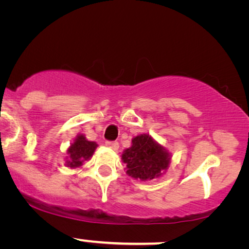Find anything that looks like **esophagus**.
I'll return each mask as SVG.
<instances>
[{"label": "esophagus", "mask_w": 249, "mask_h": 249, "mask_svg": "<svg viewBox=\"0 0 249 249\" xmlns=\"http://www.w3.org/2000/svg\"><path fill=\"white\" fill-rule=\"evenodd\" d=\"M105 145H107V147L114 149V151H117V149L119 148V142H110V141H107V142H105Z\"/></svg>", "instance_id": "obj_1"}]
</instances>
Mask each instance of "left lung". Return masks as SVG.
Wrapping results in <instances>:
<instances>
[{
    "instance_id": "1",
    "label": "left lung",
    "mask_w": 249,
    "mask_h": 249,
    "mask_svg": "<svg viewBox=\"0 0 249 249\" xmlns=\"http://www.w3.org/2000/svg\"><path fill=\"white\" fill-rule=\"evenodd\" d=\"M131 147L122 154L127 175L135 179L153 180L168 169L170 154L149 135L142 134L131 141Z\"/></svg>"
}]
</instances>
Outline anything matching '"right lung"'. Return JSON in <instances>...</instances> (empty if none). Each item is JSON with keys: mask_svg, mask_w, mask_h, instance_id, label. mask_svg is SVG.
Instances as JSON below:
<instances>
[{"mask_svg": "<svg viewBox=\"0 0 249 249\" xmlns=\"http://www.w3.org/2000/svg\"><path fill=\"white\" fill-rule=\"evenodd\" d=\"M96 147V142L87 141L84 135H78L74 142L68 148L67 165L70 168H79L85 161L91 158Z\"/></svg>", "mask_w": 249, "mask_h": 249, "instance_id": "add662e5", "label": "right lung"}]
</instances>
